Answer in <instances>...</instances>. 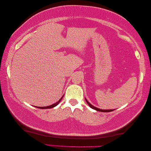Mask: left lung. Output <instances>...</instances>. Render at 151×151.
Segmentation results:
<instances>
[{
	"label": "left lung",
	"mask_w": 151,
	"mask_h": 151,
	"mask_svg": "<svg viewBox=\"0 0 151 151\" xmlns=\"http://www.w3.org/2000/svg\"><path fill=\"white\" fill-rule=\"evenodd\" d=\"M85 100H86V102H87V104H88V106H89L91 108L93 109H95V110H96L98 111H100V112H111V111H113V109H109V110H103V109H100L97 108V107H95L94 106H93L91 104H90V103L88 102L87 100H86V99H85Z\"/></svg>",
	"instance_id": "left-lung-1"
}]
</instances>
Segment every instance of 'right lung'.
Wrapping results in <instances>:
<instances>
[{
	"instance_id": "add662e5",
	"label": "right lung",
	"mask_w": 151,
	"mask_h": 151,
	"mask_svg": "<svg viewBox=\"0 0 151 151\" xmlns=\"http://www.w3.org/2000/svg\"><path fill=\"white\" fill-rule=\"evenodd\" d=\"M63 96L62 97V98L60 99V100L58 101L57 102H55V104H51V105H50V106H44V107H37V108H39V109H51V108H53V107H55V106H57L58 104H59L60 103V102L61 101V100L62 99H63Z\"/></svg>"
}]
</instances>
